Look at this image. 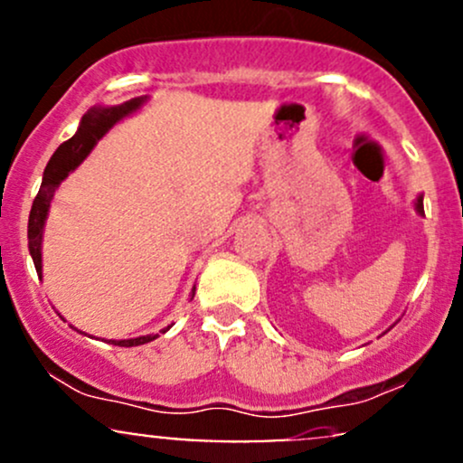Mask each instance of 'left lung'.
<instances>
[{"mask_svg": "<svg viewBox=\"0 0 463 463\" xmlns=\"http://www.w3.org/2000/svg\"><path fill=\"white\" fill-rule=\"evenodd\" d=\"M416 211L420 215H424V206H422V195H420L418 202H416Z\"/></svg>", "mask_w": 463, "mask_h": 463, "instance_id": "1", "label": "left lung"}]
</instances>
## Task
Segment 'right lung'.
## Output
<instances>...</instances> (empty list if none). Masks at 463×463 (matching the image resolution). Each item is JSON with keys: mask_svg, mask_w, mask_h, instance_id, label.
<instances>
[{"mask_svg": "<svg viewBox=\"0 0 463 463\" xmlns=\"http://www.w3.org/2000/svg\"><path fill=\"white\" fill-rule=\"evenodd\" d=\"M146 99L147 98H132L128 102L119 106H99V109H91L82 117V121H80V128L76 135H73L69 141L62 143V146L54 152V156L50 158V163H47L45 174H43V183H41L39 194H36L34 202H32L30 220H28V248L32 254V261H34L36 274L39 276L43 272V263H41L43 226H45L47 213H50V204L56 194V187L69 176V172H73V169H76L78 165L89 156V152L93 150L95 143L102 139L110 126H115L119 119H124V117L135 113V110H139L141 104H146ZM167 328H165V331H167ZM152 339H156V335H143V337H135V339H110V344L130 348V346H141V344L152 342Z\"/></svg>", "mask_w": 463, "mask_h": 463, "instance_id": "add662e5", "label": "right lung"}]
</instances>
